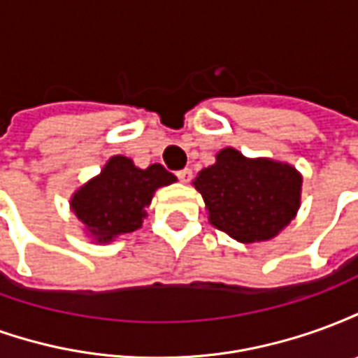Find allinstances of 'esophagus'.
Wrapping results in <instances>:
<instances>
[{
  "label": "esophagus",
  "mask_w": 358,
  "mask_h": 358,
  "mask_svg": "<svg viewBox=\"0 0 358 358\" xmlns=\"http://www.w3.org/2000/svg\"><path fill=\"white\" fill-rule=\"evenodd\" d=\"M176 176H178L180 182H189L192 180V171L189 169H182V171L176 172Z\"/></svg>",
  "instance_id": "34e87169"
}]
</instances>
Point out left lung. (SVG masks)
Returning a JSON list of instances; mask_svg holds the SVG:
<instances>
[{
    "label": "left lung",
    "mask_w": 358,
    "mask_h": 358,
    "mask_svg": "<svg viewBox=\"0 0 358 358\" xmlns=\"http://www.w3.org/2000/svg\"><path fill=\"white\" fill-rule=\"evenodd\" d=\"M194 184L210 224L241 243L274 238L299 209L301 176L293 166L245 159L232 148L222 149L217 163L203 169Z\"/></svg>",
    "instance_id": "left-lung-1"
}]
</instances>
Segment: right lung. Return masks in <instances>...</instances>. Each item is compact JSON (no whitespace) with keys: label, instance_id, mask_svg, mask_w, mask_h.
<instances>
[{"label":"right lung","instance_id":"1","mask_svg":"<svg viewBox=\"0 0 358 358\" xmlns=\"http://www.w3.org/2000/svg\"><path fill=\"white\" fill-rule=\"evenodd\" d=\"M176 182L159 163L138 169L126 157H110L99 176L74 194L71 207L86 232L99 243L138 230L157 187Z\"/></svg>","mask_w":358,"mask_h":358}]
</instances>
